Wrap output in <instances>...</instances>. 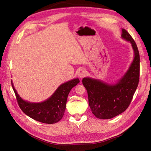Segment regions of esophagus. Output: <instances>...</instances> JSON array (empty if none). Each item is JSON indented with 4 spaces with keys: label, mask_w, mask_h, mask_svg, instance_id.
Wrapping results in <instances>:
<instances>
[{
    "label": "esophagus",
    "mask_w": 151,
    "mask_h": 151,
    "mask_svg": "<svg viewBox=\"0 0 151 151\" xmlns=\"http://www.w3.org/2000/svg\"><path fill=\"white\" fill-rule=\"evenodd\" d=\"M86 70L82 68V69H80L78 71V76L80 78H83V77H84L86 75Z\"/></svg>",
    "instance_id": "1"
}]
</instances>
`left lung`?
<instances>
[{"label": "left lung", "instance_id": "1", "mask_svg": "<svg viewBox=\"0 0 151 151\" xmlns=\"http://www.w3.org/2000/svg\"><path fill=\"white\" fill-rule=\"evenodd\" d=\"M122 38L131 43L134 57L129 69L115 84L84 77L83 84L88 94L89 105L94 116L99 119H110L129 107L137 88L140 74L138 48L130 35L122 29Z\"/></svg>", "mask_w": 151, "mask_h": 151}]
</instances>
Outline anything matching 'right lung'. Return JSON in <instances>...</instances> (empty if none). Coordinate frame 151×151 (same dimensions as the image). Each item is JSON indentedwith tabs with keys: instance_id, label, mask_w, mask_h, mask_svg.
<instances>
[{
	"instance_id": "add662e5",
	"label": "right lung",
	"mask_w": 151,
	"mask_h": 151,
	"mask_svg": "<svg viewBox=\"0 0 151 151\" xmlns=\"http://www.w3.org/2000/svg\"><path fill=\"white\" fill-rule=\"evenodd\" d=\"M79 82V79L76 78L61 84L51 96L40 103H31L22 99L14 87L12 81L11 84L18 104L26 115L38 122L53 124L62 119L65 113L68 95L72 88Z\"/></svg>"
}]
</instances>
